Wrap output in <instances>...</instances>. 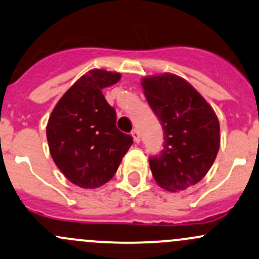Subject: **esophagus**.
<instances>
[{
	"mask_svg": "<svg viewBox=\"0 0 259 259\" xmlns=\"http://www.w3.org/2000/svg\"><path fill=\"white\" fill-rule=\"evenodd\" d=\"M132 137L133 139H134L135 143H140V134H139V132L137 129H134L132 132Z\"/></svg>",
	"mask_w": 259,
	"mask_h": 259,
	"instance_id": "1",
	"label": "esophagus"
}]
</instances>
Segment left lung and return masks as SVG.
Listing matches in <instances>:
<instances>
[{
  "instance_id": "obj_1",
  "label": "left lung",
  "mask_w": 259,
  "mask_h": 259,
  "mask_svg": "<svg viewBox=\"0 0 259 259\" xmlns=\"http://www.w3.org/2000/svg\"><path fill=\"white\" fill-rule=\"evenodd\" d=\"M144 94L164 130V150L149 160L155 181L178 192L200 182L220 149L216 113L184 78L164 73L141 79Z\"/></svg>"
}]
</instances>
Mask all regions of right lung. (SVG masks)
Listing matches in <instances>:
<instances>
[{"mask_svg": "<svg viewBox=\"0 0 259 259\" xmlns=\"http://www.w3.org/2000/svg\"><path fill=\"white\" fill-rule=\"evenodd\" d=\"M120 73L92 69L58 100L47 124L51 156L72 184L97 189L115 175L133 138L116 127V114L102 89Z\"/></svg>", "mask_w": 259, "mask_h": 259, "instance_id": "right-lung-1", "label": "right lung"}]
</instances>
